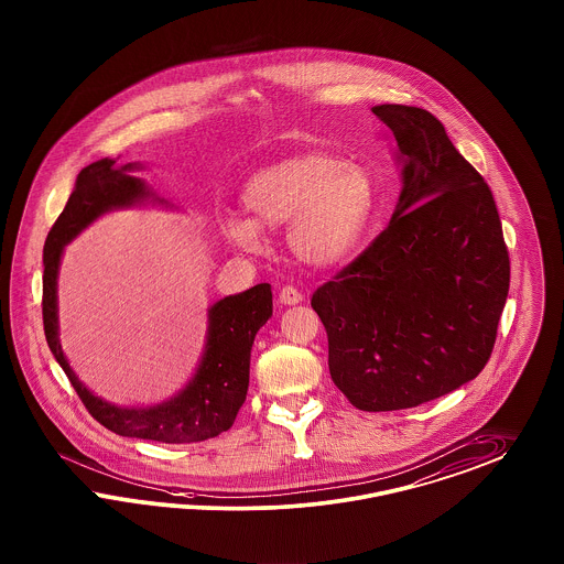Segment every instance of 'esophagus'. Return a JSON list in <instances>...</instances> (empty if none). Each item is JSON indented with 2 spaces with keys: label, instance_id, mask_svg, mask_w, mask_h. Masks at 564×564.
Here are the masks:
<instances>
[{
  "label": "esophagus",
  "instance_id": "esophagus-1",
  "mask_svg": "<svg viewBox=\"0 0 564 564\" xmlns=\"http://www.w3.org/2000/svg\"><path fill=\"white\" fill-rule=\"evenodd\" d=\"M279 302L281 304H288V306H295L302 302V293L297 292L293 285H285L281 292H279Z\"/></svg>",
  "mask_w": 564,
  "mask_h": 564
}]
</instances>
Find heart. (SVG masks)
Wrapping results in <instances>:
<instances>
[{"label":"heart","instance_id":"heart-1","mask_svg":"<svg viewBox=\"0 0 564 564\" xmlns=\"http://www.w3.org/2000/svg\"><path fill=\"white\" fill-rule=\"evenodd\" d=\"M243 206L252 218L229 216L223 231L235 248L262 252L260 227H288L292 252L327 269L344 262L367 234L377 210L369 169L325 154L285 158L246 183Z\"/></svg>","mask_w":564,"mask_h":564}]
</instances>
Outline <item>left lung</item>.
Wrapping results in <instances>:
<instances>
[{"label":"left lung","mask_w":564,"mask_h":564,"mask_svg":"<svg viewBox=\"0 0 564 564\" xmlns=\"http://www.w3.org/2000/svg\"><path fill=\"white\" fill-rule=\"evenodd\" d=\"M372 115L398 143L402 194L388 229L321 285L330 379L358 410L414 409L475 379L510 285L494 195L423 108Z\"/></svg>","instance_id":"obj_1"}]
</instances>
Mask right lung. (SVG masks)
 Instances as JSON below:
<instances>
[{
    "instance_id": "add662e5",
    "label": "right lung",
    "mask_w": 564,
    "mask_h": 564,
    "mask_svg": "<svg viewBox=\"0 0 564 564\" xmlns=\"http://www.w3.org/2000/svg\"><path fill=\"white\" fill-rule=\"evenodd\" d=\"M135 169V162L117 166V160L101 158L78 173L75 189L43 248V330L54 358L99 425L122 437L162 444L204 442L231 429L246 402L253 337L272 316L269 283L253 285L248 292L214 304L208 311L206 350L192 381L175 398L150 409H120L94 395L78 381L59 346L58 269L64 246L108 210L135 206L150 197L160 204L164 202L150 192L143 178L129 175Z\"/></svg>"
}]
</instances>
